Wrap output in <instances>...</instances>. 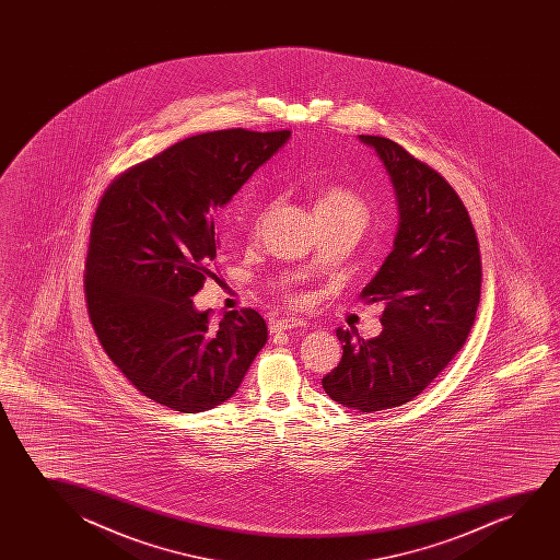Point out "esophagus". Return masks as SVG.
Segmentation results:
<instances>
[{
	"label": "esophagus",
	"mask_w": 560,
	"mask_h": 560,
	"mask_svg": "<svg viewBox=\"0 0 560 560\" xmlns=\"http://www.w3.org/2000/svg\"><path fill=\"white\" fill-rule=\"evenodd\" d=\"M306 323L302 319H294V317H283V319H271L269 322V332H281V330L299 329L304 327Z\"/></svg>",
	"instance_id": "esophagus-1"
}]
</instances>
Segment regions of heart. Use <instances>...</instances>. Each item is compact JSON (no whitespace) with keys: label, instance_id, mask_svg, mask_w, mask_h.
<instances>
[{"label":"heart","instance_id":"obj_1","mask_svg":"<svg viewBox=\"0 0 560 560\" xmlns=\"http://www.w3.org/2000/svg\"><path fill=\"white\" fill-rule=\"evenodd\" d=\"M314 214L352 218L363 225L368 220V207L355 192L346 187H323L315 197Z\"/></svg>","mask_w":560,"mask_h":560}]
</instances>
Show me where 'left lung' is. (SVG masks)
<instances>
[{"label":"left lung","mask_w":560,"mask_h":560,"mask_svg":"<svg viewBox=\"0 0 560 560\" xmlns=\"http://www.w3.org/2000/svg\"><path fill=\"white\" fill-rule=\"evenodd\" d=\"M360 141L375 149L398 202L392 253L361 291L368 304L383 302V330L365 340L338 327L342 360L322 383L330 399L371 413L419 396L467 342L482 261L467 208L436 170L392 139Z\"/></svg>","instance_id":"obj_1"}]
</instances>
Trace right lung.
<instances>
[{
    "mask_svg": "<svg viewBox=\"0 0 560 560\" xmlns=\"http://www.w3.org/2000/svg\"><path fill=\"white\" fill-rule=\"evenodd\" d=\"M291 131H208L118 177L103 195L85 261L88 314L103 350L147 398L200 413L237 392L268 342L245 307L212 325L192 296L215 276V210Z\"/></svg>",
    "mask_w": 560,
    "mask_h": 560,
    "instance_id": "right-lung-1",
    "label": "right lung"
}]
</instances>
